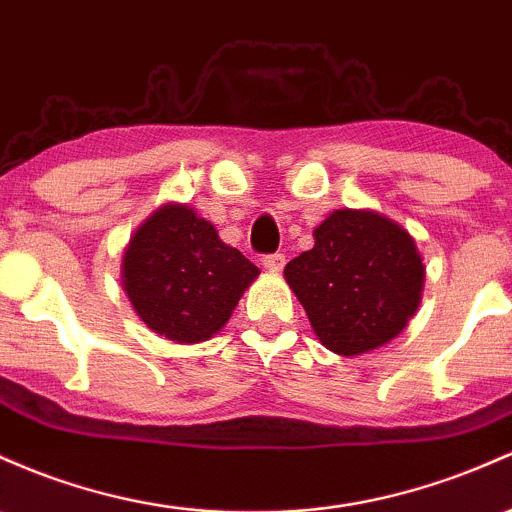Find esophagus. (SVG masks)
<instances>
[{
  "instance_id": "1",
  "label": "esophagus",
  "mask_w": 512,
  "mask_h": 512,
  "mask_svg": "<svg viewBox=\"0 0 512 512\" xmlns=\"http://www.w3.org/2000/svg\"><path fill=\"white\" fill-rule=\"evenodd\" d=\"M286 257L282 255V252H274V255H265L262 257V267L269 269V272H282Z\"/></svg>"
}]
</instances>
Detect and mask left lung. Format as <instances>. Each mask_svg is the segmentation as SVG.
Instances as JSON below:
<instances>
[{
	"mask_svg": "<svg viewBox=\"0 0 512 512\" xmlns=\"http://www.w3.org/2000/svg\"><path fill=\"white\" fill-rule=\"evenodd\" d=\"M313 240L284 277L318 340L335 355L355 357L401 335L425 282L411 233L376 211L338 209Z\"/></svg>",
	"mask_w": 512,
	"mask_h": 512,
	"instance_id": "8db88e82",
	"label": "left lung"
}]
</instances>
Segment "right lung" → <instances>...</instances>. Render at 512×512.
Wrapping results in <instances>:
<instances>
[{"label": "right lung", "instance_id": "obj_1", "mask_svg": "<svg viewBox=\"0 0 512 512\" xmlns=\"http://www.w3.org/2000/svg\"><path fill=\"white\" fill-rule=\"evenodd\" d=\"M260 269L187 204L160 206L123 252V291L157 335L179 345L213 338Z\"/></svg>", "mask_w": 512, "mask_h": 512}]
</instances>
